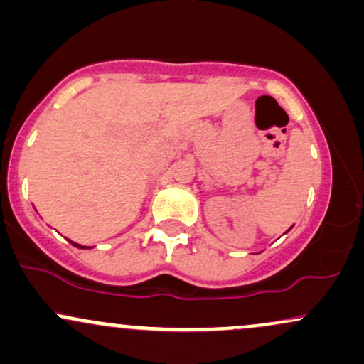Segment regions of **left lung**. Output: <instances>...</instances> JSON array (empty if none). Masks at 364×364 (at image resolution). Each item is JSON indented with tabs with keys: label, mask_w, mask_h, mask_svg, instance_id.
<instances>
[{
	"label": "left lung",
	"mask_w": 364,
	"mask_h": 364,
	"mask_svg": "<svg viewBox=\"0 0 364 364\" xmlns=\"http://www.w3.org/2000/svg\"><path fill=\"white\" fill-rule=\"evenodd\" d=\"M291 229H292V225H291V228H289V229H287V231H291ZM287 231H286V232H287Z\"/></svg>",
	"instance_id": "left-lung-1"
}]
</instances>
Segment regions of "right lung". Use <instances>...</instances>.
Returning <instances> with one entry per match:
<instances>
[{"label": "right lung", "instance_id": "add662e5", "mask_svg": "<svg viewBox=\"0 0 364 364\" xmlns=\"http://www.w3.org/2000/svg\"><path fill=\"white\" fill-rule=\"evenodd\" d=\"M70 243H72L73 246H77V248H80V250H85L87 246H82V245H78V243H73V241H70Z\"/></svg>", "mask_w": 364, "mask_h": 364}]
</instances>
